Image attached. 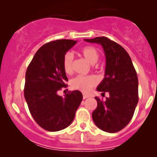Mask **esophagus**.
I'll list each match as a JSON object with an SVG mask.
<instances>
[{"mask_svg": "<svg viewBox=\"0 0 157 157\" xmlns=\"http://www.w3.org/2000/svg\"><path fill=\"white\" fill-rule=\"evenodd\" d=\"M89 97H90V96H89V95L83 94V99H87V98H89Z\"/></svg>", "mask_w": 157, "mask_h": 157, "instance_id": "esophagus-1", "label": "esophagus"}]
</instances>
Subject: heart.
Listing matches in <instances>:
<instances>
[{"label":"heart","instance_id":"obj_1","mask_svg":"<svg viewBox=\"0 0 157 157\" xmlns=\"http://www.w3.org/2000/svg\"><path fill=\"white\" fill-rule=\"evenodd\" d=\"M80 54L92 64H95L98 61V50L91 46H86V47L81 48ZM73 63H74V56L71 53L67 52L64 55L62 62L64 72L67 74L72 73ZM97 83H98V78L94 75H78L71 79V86L74 90H79L83 93H87L93 87L96 86Z\"/></svg>","mask_w":157,"mask_h":157}]
</instances>
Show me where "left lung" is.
Returning a JSON list of instances; mask_svg holds the SVG:
<instances>
[{"label":"left lung","mask_w":157,"mask_h":157,"mask_svg":"<svg viewBox=\"0 0 157 157\" xmlns=\"http://www.w3.org/2000/svg\"><path fill=\"white\" fill-rule=\"evenodd\" d=\"M103 47L106 56L105 77L97 91L110 96L103 101L95 97L97 107L92 113L95 124L104 132L114 133L132 120L139 102V81L131 57L123 47L105 36L85 40Z\"/></svg>","instance_id":"left-lung-1"}]
</instances>
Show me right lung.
I'll use <instances>...</instances> for the list:
<instances>
[{"label":"right lung","instance_id":"1","mask_svg":"<svg viewBox=\"0 0 157 157\" xmlns=\"http://www.w3.org/2000/svg\"><path fill=\"white\" fill-rule=\"evenodd\" d=\"M77 41L57 40L44 44L27 67L24 96L29 110L41 128L57 132L69 126L82 100L80 91H72L64 97L57 92L66 88L67 78L63 68V57Z\"/></svg>","mask_w":157,"mask_h":157}]
</instances>
